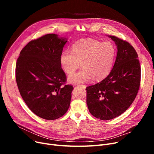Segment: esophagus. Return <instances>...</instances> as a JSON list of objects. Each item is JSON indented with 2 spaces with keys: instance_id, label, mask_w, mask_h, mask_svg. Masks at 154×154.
<instances>
[{
  "instance_id": "obj_1",
  "label": "esophagus",
  "mask_w": 154,
  "mask_h": 154,
  "mask_svg": "<svg viewBox=\"0 0 154 154\" xmlns=\"http://www.w3.org/2000/svg\"><path fill=\"white\" fill-rule=\"evenodd\" d=\"M79 86H80V87H85V85H79Z\"/></svg>"
}]
</instances>
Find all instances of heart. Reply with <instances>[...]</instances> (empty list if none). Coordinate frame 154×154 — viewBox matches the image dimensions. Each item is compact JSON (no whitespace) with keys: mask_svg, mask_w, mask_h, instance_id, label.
I'll use <instances>...</instances> for the list:
<instances>
[{"mask_svg":"<svg viewBox=\"0 0 154 154\" xmlns=\"http://www.w3.org/2000/svg\"><path fill=\"white\" fill-rule=\"evenodd\" d=\"M115 56L116 48L111 42L83 39L73 45L72 52L66 50L62 53L60 63L68 75L74 74L82 64V69L68 79L70 83L77 84L106 77L112 67Z\"/></svg>","mask_w":154,"mask_h":154,"instance_id":"b5f03b06","label":"heart"}]
</instances>
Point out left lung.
Returning <instances> with one entry per match:
<instances>
[{
	"instance_id": "obj_1",
	"label": "left lung",
	"mask_w": 154,
	"mask_h": 154,
	"mask_svg": "<svg viewBox=\"0 0 154 154\" xmlns=\"http://www.w3.org/2000/svg\"><path fill=\"white\" fill-rule=\"evenodd\" d=\"M117 46L115 63L101 82L86 87L88 110L95 117L114 119L131 106L138 93L141 69L138 55L132 45L116 36H109Z\"/></svg>"
}]
</instances>
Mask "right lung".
<instances>
[{
    "label": "right lung",
    "instance_id": "add662e5",
    "mask_svg": "<svg viewBox=\"0 0 154 154\" xmlns=\"http://www.w3.org/2000/svg\"><path fill=\"white\" fill-rule=\"evenodd\" d=\"M67 38L54 34L32 40L20 52L15 66L19 92L27 107L46 120L63 116L69 108L72 85L61 67L60 55Z\"/></svg>",
    "mask_w": 154,
    "mask_h": 154
}]
</instances>
